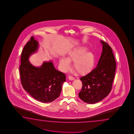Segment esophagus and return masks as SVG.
Here are the masks:
<instances>
[{
  "mask_svg": "<svg viewBox=\"0 0 134 134\" xmlns=\"http://www.w3.org/2000/svg\"><path fill=\"white\" fill-rule=\"evenodd\" d=\"M68 79L69 80H70V81H73V80L75 79V78L70 75V76H68Z\"/></svg>",
  "mask_w": 134,
  "mask_h": 134,
  "instance_id": "34e87169",
  "label": "esophagus"
}]
</instances>
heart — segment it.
Returning <instances> with one entry per match:
<instances>
[{"instance_id":"heart-1","label":"heart","mask_w":134,"mask_h":134,"mask_svg":"<svg viewBox=\"0 0 134 134\" xmlns=\"http://www.w3.org/2000/svg\"><path fill=\"white\" fill-rule=\"evenodd\" d=\"M85 47L78 48L69 53L66 58H61L59 65L62 71L66 72L70 67L69 62H73V67L79 74H85L93 68L95 56L92 51H88Z\"/></svg>"}]
</instances>
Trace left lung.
<instances>
[{
	"instance_id": "obj_1",
	"label": "left lung",
	"mask_w": 134,
	"mask_h": 134,
	"mask_svg": "<svg viewBox=\"0 0 134 134\" xmlns=\"http://www.w3.org/2000/svg\"><path fill=\"white\" fill-rule=\"evenodd\" d=\"M100 42L103 50L96 68L80 78L82 87L79 97L91 104L100 102L109 94L115 76L116 63L113 50L108 43Z\"/></svg>"
}]
</instances>
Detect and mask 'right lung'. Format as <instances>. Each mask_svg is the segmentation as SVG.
I'll return each instance as SVG.
<instances>
[{"label": "right lung", "mask_w": 134, "mask_h": 134, "mask_svg": "<svg viewBox=\"0 0 134 134\" xmlns=\"http://www.w3.org/2000/svg\"><path fill=\"white\" fill-rule=\"evenodd\" d=\"M38 46V42L31 36L23 49L20 66L21 83L35 99L43 103L52 102L60 95L66 75L55 69L52 61H44L39 67L30 63L29 58L37 52Z\"/></svg>", "instance_id": "right-lung-1"}]
</instances>
